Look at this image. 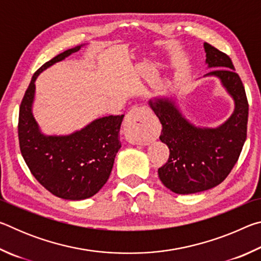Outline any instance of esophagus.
Returning a JSON list of instances; mask_svg holds the SVG:
<instances>
[{"label": "esophagus", "mask_w": 261, "mask_h": 261, "mask_svg": "<svg viewBox=\"0 0 261 261\" xmlns=\"http://www.w3.org/2000/svg\"><path fill=\"white\" fill-rule=\"evenodd\" d=\"M148 115L149 110L146 107H134L127 113L124 121V130L134 144L141 145L145 143L144 131L147 125Z\"/></svg>", "instance_id": "esophagus-1"}]
</instances>
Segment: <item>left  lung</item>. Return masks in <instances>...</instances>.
<instances>
[{"label": "left lung", "mask_w": 261, "mask_h": 261, "mask_svg": "<svg viewBox=\"0 0 261 261\" xmlns=\"http://www.w3.org/2000/svg\"><path fill=\"white\" fill-rule=\"evenodd\" d=\"M207 68L204 77H216L231 96L235 109L216 127L192 124L175 98L158 96L148 101L162 124L160 140L169 147V159L159 168L161 182L170 191L191 194L206 191L226 179L237 162L246 139L249 105L244 86L227 54L204 43Z\"/></svg>", "instance_id": "1"}]
</instances>
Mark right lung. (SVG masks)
<instances>
[{
	"label": "right lung",
	"mask_w": 261,
	"mask_h": 261,
	"mask_svg": "<svg viewBox=\"0 0 261 261\" xmlns=\"http://www.w3.org/2000/svg\"><path fill=\"white\" fill-rule=\"evenodd\" d=\"M84 45L61 53L33 74L19 108L18 138L21 155L43 188L65 200L94 196L112 173L121 148L120 129L124 115L96 118L70 135L42 134L32 113L39 74L63 61Z\"/></svg>",
	"instance_id": "obj_1"
}]
</instances>
